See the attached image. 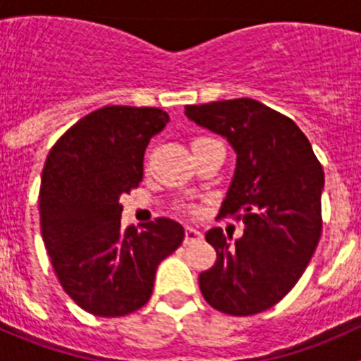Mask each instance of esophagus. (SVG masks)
<instances>
[{
  "label": "esophagus",
  "mask_w": 361,
  "mask_h": 361,
  "mask_svg": "<svg viewBox=\"0 0 361 361\" xmlns=\"http://www.w3.org/2000/svg\"><path fill=\"white\" fill-rule=\"evenodd\" d=\"M202 232L194 227H185V245H194V243L201 241Z\"/></svg>",
  "instance_id": "obj_1"
}]
</instances>
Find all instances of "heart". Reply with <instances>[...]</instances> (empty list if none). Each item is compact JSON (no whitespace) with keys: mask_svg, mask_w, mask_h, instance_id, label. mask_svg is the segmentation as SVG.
<instances>
[{"mask_svg":"<svg viewBox=\"0 0 361 361\" xmlns=\"http://www.w3.org/2000/svg\"><path fill=\"white\" fill-rule=\"evenodd\" d=\"M201 140H206V137H201ZM195 141H199V140H195Z\"/></svg>","mask_w":361,"mask_h":361,"instance_id":"b5f03b06","label":"heart"}]
</instances>
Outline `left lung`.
<instances>
[{"label": "left lung", "instance_id": "8db88e82", "mask_svg": "<svg viewBox=\"0 0 361 361\" xmlns=\"http://www.w3.org/2000/svg\"><path fill=\"white\" fill-rule=\"evenodd\" d=\"M185 115L234 150L220 214L241 213L246 225L234 243L220 227L206 232L216 262L201 272L199 286L225 314H257L293 288L318 246L323 167L293 120L255 99L192 104Z\"/></svg>", "mask_w": 361, "mask_h": 361}]
</instances>
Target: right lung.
<instances>
[{
  "instance_id": "obj_1",
  "label": "right lung",
  "mask_w": 361,
  "mask_h": 361,
  "mask_svg": "<svg viewBox=\"0 0 361 361\" xmlns=\"http://www.w3.org/2000/svg\"><path fill=\"white\" fill-rule=\"evenodd\" d=\"M159 108L104 106L69 127L47 157L39 224L52 267L87 312L103 318L143 307L160 262L183 243L185 228L157 218L123 228L120 195L143 180V155L166 127Z\"/></svg>"
}]
</instances>
